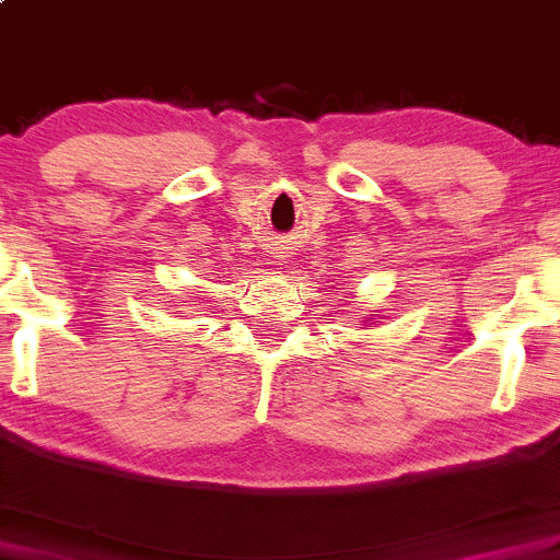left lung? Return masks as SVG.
<instances>
[{
	"label": "left lung",
	"mask_w": 560,
	"mask_h": 560,
	"mask_svg": "<svg viewBox=\"0 0 560 560\" xmlns=\"http://www.w3.org/2000/svg\"><path fill=\"white\" fill-rule=\"evenodd\" d=\"M369 319H371V316H369Z\"/></svg>",
	"instance_id": "8db88e82"
}]
</instances>
